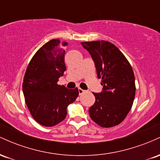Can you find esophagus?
Returning a JSON list of instances; mask_svg holds the SVG:
<instances>
[{
  "label": "esophagus",
  "instance_id": "34e87169",
  "mask_svg": "<svg viewBox=\"0 0 160 160\" xmlns=\"http://www.w3.org/2000/svg\"><path fill=\"white\" fill-rule=\"evenodd\" d=\"M78 91H79V94L80 95H82V93L85 92V90H83V89H82L81 88H78Z\"/></svg>",
  "mask_w": 160,
  "mask_h": 160
}]
</instances>
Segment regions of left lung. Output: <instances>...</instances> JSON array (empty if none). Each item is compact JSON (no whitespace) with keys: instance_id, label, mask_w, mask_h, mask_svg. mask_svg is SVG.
<instances>
[{"instance_id":"left-lung-1","label":"left lung","mask_w":160,"mask_h":160,"mask_svg":"<svg viewBox=\"0 0 160 160\" xmlns=\"http://www.w3.org/2000/svg\"><path fill=\"white\" fill-rule=\"evenodd\" d=\"M95 62L103 91L93 92L95 102L89 109L91 119L103 128L122 122L131 110L135 95L132 68L121 51L105 40L82 42Z\"/></svg>"}]
</instances>
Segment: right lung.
Returning a JSON list of instances; mask_svg holds the SVG:
<instances>
[{
	"label": "right lung",
	"mask_w": 160,
	"mask_h": 160,
	"mask_svg": "<svg viewBox=\"0 0 160 160\" xmlns=\"http://www.w3.org/2000/svg\"><path fill=\"white\" fill-rule=\"evenodd\" d=\"M59 40H51L37 51L23 79L25 101L36 122L47 127L65 120L67 107L79 95L78 88L67 89L57 83L66 71L65 51Z\"/></svg>",
	"instance_id": "obj_1"
}]
</instances>
